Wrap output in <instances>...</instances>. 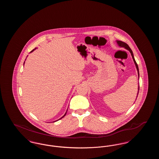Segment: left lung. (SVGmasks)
I'll return each instance as SVG.
<instances>
[{
    "instance_id": "8db88e82",
    "label": "left lung",
    "mask_w": 159,
    "mask_h": 159,
    "mask_svg": "<svg viewBox=\"0 0 159 159\" xmlns=\"http://www.w3.org/2000/svg\"><path fill=\"white\" fill-rule=\"evenodd\" d=\"M116 42H117V43L118 44V45L120 47H123V48H125V49H128L129 51V52H130V53H131L132 57V58H133V60H134V63H135V66H136V70H137V71H138V77H139V68H138V64H137V63H136V62L135 61V58H134V54H133V52H132V51L131 50V49L130 48V47L128 45L127 43H125V42H122V41H120V40H116ZM139 86L138 87V91H139ZM138 93H139V92H138Z\"/></svg>"
}]
</instances>
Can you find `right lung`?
Returning a JSON list of instances; mask_svg holds the SVG:
<instances>
[{"label":"right lung","mask_w":159,"mask_h":159,"mask_svg":"<svg viewBox=\"0 0 159 159\" xmlns=\"http://www.w3.org/2000/svg\"><path fill=\"white\" fill-rule=\"evenodd\" d=\"M36 49V48H35V49H33V50H32V51H31L30 53H31V52H33V51H34V50H35V49ZM67 111H66V113H65V114H64V116H62V117H61V118H60V119H59V120H60V119H62V117H64V116H66V113H67ZM58 120H56V121H58ZM55 121H53V122H55Z\"/></svg>","instance_id":"add662e5"}]
</instances>
